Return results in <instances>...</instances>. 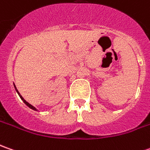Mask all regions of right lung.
<instances>
[{"label": "right lung", "mask_w": 150, "mask_h": 150, "mask_svg": "<svg viewBox=\"0 0 150 150\" xmlns=\"http://www.w3.org/2000/svg\"><path fill=\"white\" fill-rule=\"evenodd\" d=\"M15 89H16V92L18 93V95H19V96H20V97H21V100H23L24 103H25V104L26 105L28 106L29 108H30V109H32V110H36V109H35V108L34 106H32V105H30V104H29V103H28V102H27V101H25V100H24L23 97H22V96H21V94L19 93V91H17V90H16V85H15Z\"/></svg>", "instance_id": "add662e5"}]
</instances>
